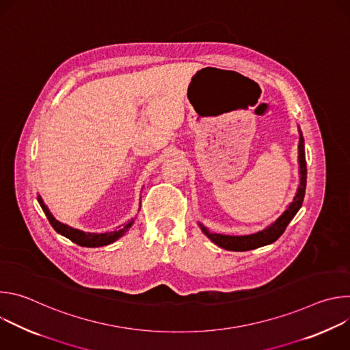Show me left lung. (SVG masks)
I'll list each match as a JSON object with an SVG mask.
<instances>
[{
	"label": "left lung",
	"instance_id": "1",
	"mask_svg": "<svg viewBox=\"0 0 350 350\" xmlns=\"http://www.w3.org/2000/svg\"><path fill=\"white\" fill-rule=\"evenodd\" d=\"M299 165H301V185L296 192V196L293 201L289 204L288 209L266 230L259 231L256 234L251 235H241V237H232V235H223V234H215L211 232L206 227L201 226L204 234L215 242L217 246L227 249V251H235V252H245L251 251V249H256L269 243H273L277 241L285 231L289 221L295 217L297 211L301 209L305 192H306V178H308V169H306V157H305V139L301 131V138H299Z\"/></svg>",
	"mask_w": 350,
	"mask_h": 350
}]
</instances>
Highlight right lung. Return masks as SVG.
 I'll return each mask as SVG.
<instances>
[{
    "label": "right lung",
    "mask_w": 350,
    "mask_h": 350,
    "mask_svg": "<svg viewBox=\"0 0 350 350\" xmlns=\"http://www.w3.org/2000/svg\"><path fill=\"white\" fill-rule=\"evenodd\" d=\"M38 199V204L41 206V209L44 211L49 224H51L54 227V230L69 238L72 242L80 245V246H85V247H96V246H105V245H109L112 242H115L116 239H119L133 224V221L124 224V226H119V228L116 231H111V232H105V234H90V232H84V231H80V230H75L66 224H62L59 223L58 220L54 219V216L51 215V212L48 211V208L44 205L41 196L37 198Z\"/></svg>",
    "instance_id": "obj_1"
}]
</instances>
